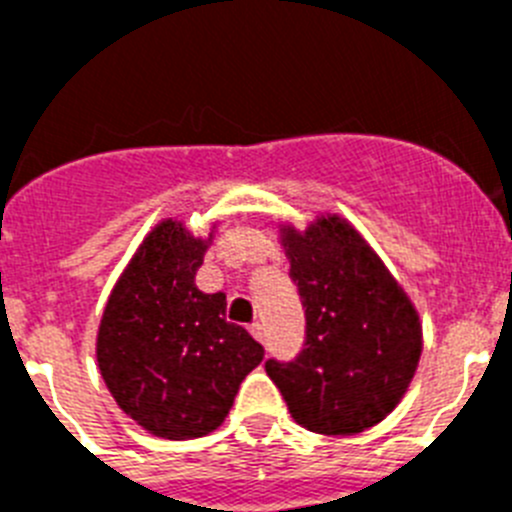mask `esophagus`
<instances>
[{
  "mask_svg": "<svg viewBox=\"0 0 512 512\" xmlns=\"http://www.w3.org/2000/svg\"><path fill=\"white\" fill-rule=\"evenodd\" d=\"M248 330H251V336L256 338V341H264V325L251 323V325H248Z\"/></svg>",
  "mask_w": 512,
  "mask_h": 512,
  "instance_id": "obj_1",
  "label": "esophagus"
}]
</instances>
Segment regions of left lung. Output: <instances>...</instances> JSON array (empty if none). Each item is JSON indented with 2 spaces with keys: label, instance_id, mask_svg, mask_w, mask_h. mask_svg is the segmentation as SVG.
I'll list each match as a JSON object with an SVG mask.
<instances>
[{
  "label": "left lung",
  "instance_id": "obj_1",
  "mask_svg": "<svg viewBox=\"0 0 512 512\" xmlns=\"http://www.w3.org/2000/svg\"><path fill=\"white\" fill-rule=\"evenodd\" d=\"M284 246L305 307V343L292 361H266V374L307 431L372 428L395 410L418 366L415 307L338 217H323L305 235L287 230Z\"/></svg>",
  "mask_w": 512,
  "mask_h": 512
}]
</instances>
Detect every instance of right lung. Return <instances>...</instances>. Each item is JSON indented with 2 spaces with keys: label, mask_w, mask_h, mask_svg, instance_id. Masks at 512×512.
I'll use <instances>...</instances> for the list:
<instances>
[{
  "label": "right lung",
  "mask_w": 512,
  "mask_h": 512,
  "mask_svg": "<svg viewBox=\"0 0 512 512\" xmlns=\"http://www.w3.org/2000/svg\"><path fill=\"white\" fill-rule=\"evenodd\" d=\"M205 241L166 220L148 235L112 289L97 336L104 384L153 436L184 441L223 423L264 346L225 320V295H205L194 274Z\"/></svg>",
  "instance_id": "add662e5"
}]
</instances>
